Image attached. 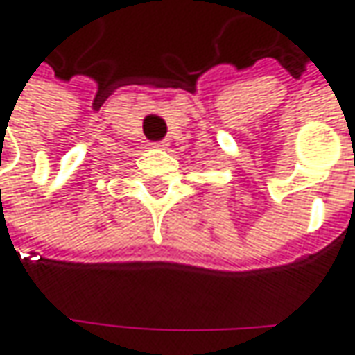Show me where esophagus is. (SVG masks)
I'll return each mask as SVG.
<instances>
[{
  "instance_id": "esophagus-1",
  "label": "esophagus",
  "mask_w": 355,
  "mask_h": 355,
  "mask_svg": "<svg viewBox=\"0 0 355 355\" xmlns=\"http://www.w3.org/2000/svg\"><path fill=\"white\" fill-rule=\"evenodd\" d=\"M154 148H159V150H166V148H168V142H156V144H154Z\"/></svg>"
}]
</instances>
